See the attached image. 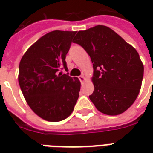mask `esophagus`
<instances>
[{"label":"esophagus","instance_id":"obj_1","mask_svg":"<svg viewBox=\"0 0 153 153\" xmlns=\"http://www.w3.org/2000/svg\"><path fill=\"white\" fill-rule=\"evenodd\" d=\"M79 80H80V82H81L82 83V82L85 81V77H84L83 75H80V76L79 77Z\"/></svg>","mask_w":153,"mask_h":153}]
</instances>
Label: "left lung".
Returning a JSON list of instances; mask_svg holds the SVG:
<instances>
[{"label":"left lung","instance_id":"left-lung-1","mask_svg":"<svg viewBox=\"0 0 153 153\" xmlns=\"http://www.w3.org/2000/svg\"><path fill=\"white\" fill-rule=\"evenodd\" d=\"M73 42L86 50L93 62L94 91L90 99L97 109L111 116L127 110L137 98L144 75L137 50L104 25L79 31Z\"/></svg>","mask_w":153,"mask_h":153}]
</instances>
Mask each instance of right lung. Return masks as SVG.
<instances>
[{"label": "right lung", "instance_id": "1", "mask_svg": "<svg viewBox=\"0 0 153 153\" xmlns=\"http://www.w3.org/2000/svg\"><path fill=\"white\" fill-rule=\"evenodd\" d=\"M76 32L53 31L39 38L23 55L18 81L27 105L39 117L60 121L71 114L81 83L67 70L66 55Z\"/></svg>", "mask_w": 153, "mask_h": 153}]
</instances>
